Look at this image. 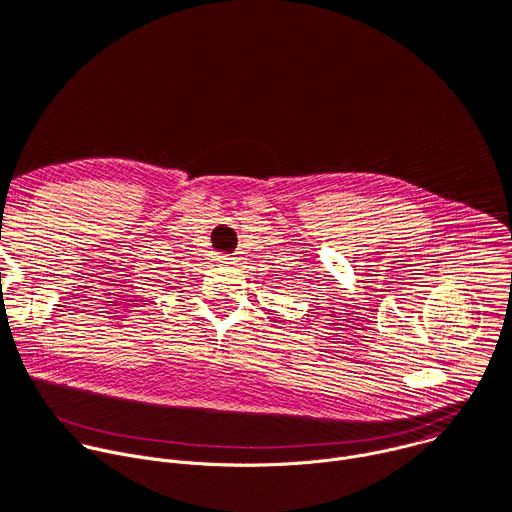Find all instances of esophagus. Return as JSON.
Listing matches in <instances>:
<instances>
[{
    "instance_id": "1",
    "label": "esophagus",
    "mask_w": 512,
    "mask_h": 512,
    "mask_svg": "<svg viewBox=\"0 0 512 512\" xmlns=\"http://www.w3.org/2000/svg\"><path fill=\"white\" fill-rule=\"evenodd\" d=\"M216 261L221 263V265H235V263H237V261H235V257H229V255H221V257H218Z\"/></svg>"
}]
</instances>
